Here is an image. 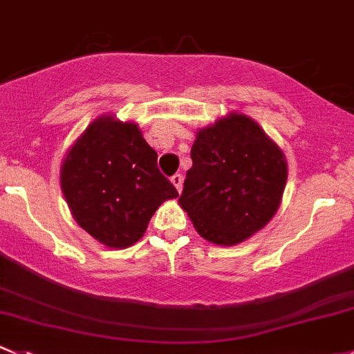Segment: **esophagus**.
<instances>
[{
	"label": "esophagus",
	"mask_w": 354,
	"mask_h": 354,
	"mask_svg": "<svg viewBox=\"0 0 354 354\" xmlns=\"http://www.w3.org/2000/svg\"><path fill=\"white\" fill-rule=\"evenodd\" d=\"M171 183L176 187L178 192L183 190V176H181V174H174V176L171 178Z\"/></svg>",
	"instance_id": "1"
}]
</instances>
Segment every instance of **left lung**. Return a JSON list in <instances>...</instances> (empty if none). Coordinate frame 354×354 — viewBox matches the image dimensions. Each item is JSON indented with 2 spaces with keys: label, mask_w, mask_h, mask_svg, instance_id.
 Instances as JSON below:
<instances>
[{
  "label": "left lung",
  "mask_w": 354,
  "mask_h": 354,
  "mask_svg": "<svg viewBox=\"0 0 354 354\" xmlns=\"http://www.w3.org/2000/svg\"><path fill=\"white\" fill-rule=\"evenodd\" d=\"M190 156L178 202L207 242L236 245L279 211L286 156L249 115L230 112L198 129Z\"/></svg>",
  "instance_id": "obj_1"
}]
</instances>
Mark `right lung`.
I'll return each mask as SVG.
<instances>
[{"mask_svg": "<svg viewBox=\"0 0 354 354\" xmlns=\"http://www.w3.org/2000/svg\"><path fill=\"white\" fill-rule=\"evenodd\" d=\"M60 187L77 225L111 249L138 242L159 205L178 197L138 124L114 114L90 122L68 149Z\"/></svg>", "mask_w": 354, "mask_h": 354, "instance_id": "add662e5", "label": "right lung"}]
</instances>
